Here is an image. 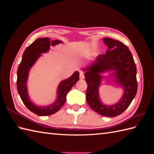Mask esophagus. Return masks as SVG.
<instances>
[{
    "label": "esophagus",
    "instance_id": "obj_1",
    "mask_svg": "<svg viewBox=\"0 0 154 154\" xmlns=\"http://www.w3.org/2000/svg\"><path fill=\"white\" fill-rule=\"evenodd\" d=\"M85 78V76H84V74H83V72H80V80H83V79H84Z\"/></svg>",
    "mask_w": 154,
    "mask_h": 154
}]
</instances>
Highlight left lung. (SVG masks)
Masks as SVG:
<instances>
[{
  "label": "left lung",
  "instance_id": "8db88e82",
  "mask_svg": "<svg viewBox=\"0 0 154 154\" xmlns=\"http://www.w3.org/2000/svg\"><path fill=\"white\" fill-rule=\"evenodd\" d=\"M108 46L105 54L97 56L85 71V78L87 83L86 100L91 108L100 115L115 117L127 109L136 96L137 91L136 66L131 52L121 42L110 38H104ZM112 71L111 76L124 89L120 101L112 106H105L100 100L99 87L103 78L101 73Z\"/></svg>",
  "mask_w": 154,
  "mask_h": 154
}]
</instances>
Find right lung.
I'll list each match as a JSON object with an SVG mask.
<instances>
[{
    "instance_id": "obj_1",
    "label": "right lung",
    "mask_w": 154,
    "mask_h": 154,
    "mask_svg": "<svg viewBox=\"0 0 154 154\" xmlns=\"http://www.w3.org/2000/svg\"><path fill=\"white\" fill-rule=\"evenodd\" d=\"M60 43H62V42L58 40L51 41L49 38L36 39L25 50L18 67L17 86L18 94L27 108L38 116H50L58 112L66 102L67 93L80 78V73L76 71L71 77L60 82L57 89V98L53 103L49 105L37 106L30 100L27 88V81L30 69L42 55L40 54L47 53L51 46Z\"/></svg>"
}]
</instances>
